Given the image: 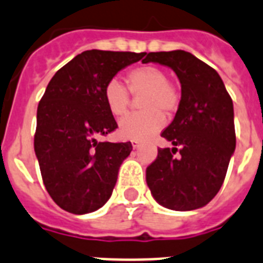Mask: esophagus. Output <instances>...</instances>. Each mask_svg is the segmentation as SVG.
I'll return each mask as SVG.
<instances>
[{
    "label": "esophagus",
    "instance_id": "1",
    "mask_svg": "<svg viewBox=\"0 0 263 263\" xmlns=\"http://www.w3.org/2000/svg\"><path fill=\"white\" fill-rule=\"evenodd\" d=\"M140 141H132V146L134 147V149H137V147L140 146Z\"/></svg>",
    "mask_w": 263,
    "mask_h": 263
}]
</instances>
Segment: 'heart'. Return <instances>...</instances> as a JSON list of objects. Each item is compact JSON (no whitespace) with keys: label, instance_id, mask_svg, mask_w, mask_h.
<instances>
[{"label":"heart","instance_id":"heart-1","mask_svg":"<svg viewBox=\"0 0 263 263\" xmlns=\"http://www.w3.org/2000/svg\"><path fill=\"white\" fill-rule=\"evenodd\" d=\"M126 86L111 79L103 88V99L108 111L114 117L126 114L130 106V95L141 98L140 107L145 111L134 112L119 122V136L125 140L145 141L164 126V116H171L179 108L181 94L171 80L165 69L157 66H140L126 73ZM127 89L129 90L127 91Z\"/></svg>","mask_w":263,"mask_h":263}]
</instances>
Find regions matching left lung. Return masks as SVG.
Wrapping results in <instances>:
<instances>
[{
  "label": "left lung",
  "instance_id": "8db88e82",
  "mask_svg": "<svg viewBox=\"0 0 263 263\" xmlns=\"http://www.w3.org/2000/svg\"><path fill=\"white\" fill-rule=\"evenodd\" d=\"M149 62L175 71L181 101L175 119L161 133L173 147L158 149L146 168L147 186L169 210H196L219 192L235 151L233 99L219 73L190 52H149L142 63Z\"/></svg>",
  "mask_w": 263,
  "mask_h": 263
}]
</instances>
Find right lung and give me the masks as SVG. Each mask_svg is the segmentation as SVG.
<instances>
[{
  "label": "right lung",
  "instance_id": "add662e5",
  "mask_svg": "<svg viewBox=\"0 0 263 263\" xmlns=\"http://www.w3.org/2000/svg\"><path fill=\"white\" fill-rule=\"evenodd\" d=\"M145 52L84 51L53 75L39 102L34 152L49 196L64 211H97L110 199L130 142L98 141L118 127L103 99L108 80Z\"/></svg>",
  "mask_w": 263,
  "mask_h": 263
}]
</instances>
